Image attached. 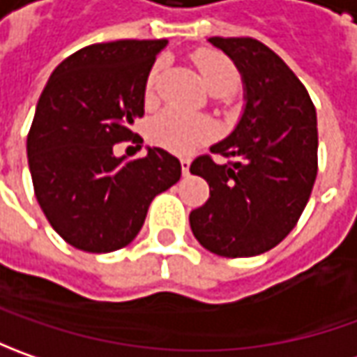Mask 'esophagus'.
<instances>
[{
	"label": "esophagus",
	"instance_id": "1",
	"mask_svg": "<svg viewBox=\"0 0 357 357\" xmlns=\"http://www.w3.org/2000/svg\"><path fill=\"white\" fill-rule=\"evenodd\" d=\"M181 169H183V174H185V176L190 174V158H181Z\"/></svg>",
	"mask_w": 357,
	"mask_h": 357
}]
</instances>
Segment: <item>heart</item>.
<instances>
[{
  "label": "heart",
  "mask_w": 357,
  "mask_h": 357,
  "mask_svg": "<svg viewBox=\"0 0 357 357\" xmlns=\"http://www.w3.org/2000/svg\"><path fill=\"white\" fill-rule=\"evenodd\" d=\"M190 61L199 67L204 83L208 85V89L213 91L214 95L227 97L240 89L242 75H240L238 67L225 53L200 47L190 53ZM160 71H162V61H157L151 67V71L146 75V85H144L146 99H153ZM146 135H149V141L160 149H167L176 155H185V153L195 151L199 144L213 139L214 125L211 119L188 115L181 109L171 107V109H165L162 113H158L155 119H151Z\"/></svg>",
  "instance_id": "b5f03b06"
}]
</instances>
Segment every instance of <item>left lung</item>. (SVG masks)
Masks as SVG:
<instances>
[{
  "instance_id": "obj_1",
  "label": "left lung",
  "mask_w": 357,
  "mask_h": 357,
  "mask_svg": "<svg viewBox=\"0 0 357 357\" xmlns=\"http://www.w3.org/2000/svg\"><path fill=\"white\" fill-rule=\"evenodd\" d=\"M238 65L246 109L238 127L190 172L211 186V197L190 213L200 244L227 258L274 248L290 234L308 204L318 174L316 107L294 71L252 37H213Z\"/></svg>"
}]
</instances>
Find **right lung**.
<instances>
[{
    "instance_id": "1",
    "label": "right lung",
    "mask_w": 357,
    "mask_h": 357,
    "mask_svg": "<svg viewBox=\"0 0 357 357\" xmlns=\"http://www.w3.org/2000/svg\"><path fill=\"white\" fill-rule=\"evenodd\" d=\"M167 39H119L79 49L51 73L27 132L37 202L65 242L113 252L139 234L158 192L181 178L162 149L115 157L113 146L143 139L130 130L144 115L146 75ZM141 149V146H139Z\"/></svg>"
}]
</instances>
